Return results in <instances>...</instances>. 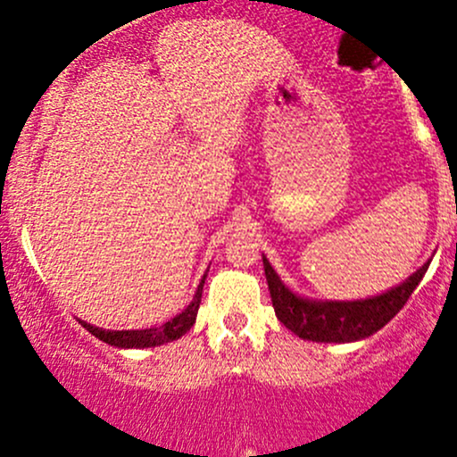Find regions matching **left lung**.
Wrapping results in <instances>:
<instances>
[{
	"mask_svg": "<svg viewBox=\"0 0 457 457\" xmlns=\"http://www.w3.org/2000/svg\"><path fill=\"white\" fill-rule=\"evenodd\" d=\"M269 293H271L276 317L297 337L309 342H357L381 330L398 311L405 306L419 282L425 276L427 265H422L414 276L407 278L396 289L383 295L359 302H311L291 293L276 276L267 258H262Z\"/></svg>",
	"mask_w": 457,
	"mask_h": 457,
	"instance_id": "left-lung-1",
	"label": "left lung"
}]
</instances>
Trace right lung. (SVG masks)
<instances>
[{"instance_id":"1","label":"right lung","mask_w":457,"mask_h":457,"mask_svg":"<svg viewBox=\"0 0 457 457\" xmlns=\"http://www.w3.org/2000/svg\"><path fill=\"white\" fill-rule=\"evenodd\" d=\"M205 280V276H204ZM204 280H201L199 289L195 293V300L190 302L188 309L177 317H172L166 324L157 326V328H144V330H103L96 328V326L87 324V321H80L91 335L100 339V342L115 345V348H151V345H162L172 342V339H179L181 335H186L192 328L196 320V311L201 304V291H204Z\"/></svg>"}]
</instances>
